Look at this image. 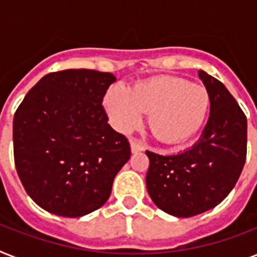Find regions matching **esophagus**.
Instances as JSON below:
<instances>
[{
	"label": "esophagus",
	"mask_w": 257,
	"mask_h": 257,
	"mask_svg": "<svg viewBox=\"0 0 257 257\" xmlns=\"http://www.w3.org/2000/svg\"><path fill=\"white\" fill-rule=\"evenodd\" d=\"M131 149H132L133 153H137V152H141V151H144L145 147L141 144V143H139L137 140L132 139V140H131Z\"/></svg>",
	"instance_id": "obj_1"
}]
</instances>
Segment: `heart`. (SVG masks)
I'll return each mask as SVG.
<instances>
[{
	"mask_svg": "<svg viewBox=\"0 0 257 257\" xmlns=\"http://www.w3.org/2000/svg\"><path fill=\"white\" fill-rule=\"evenodd\" d=\"M105 108L121 131L136 126L143 113L149 112L153 135L167 144H179L201 128L209 109V94L201 85L161 76L129 90L112 86L105 96Z\"/></svg>",
	"mask_w": 257,
	"mask_h": 257,
	"instance_id": "heart-1",
	"label": "heart"
}]
</instances>
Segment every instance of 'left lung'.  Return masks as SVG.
<instances>
[{
	"mask_svg": "<svg viewBox=\"0 0 257 257\" xmlns=\"http://www.w3.org/2000/svg\"><path fill=\"white\" fill-rule=\"evenodd\" d=\"M211 112L191 148L173 155L147 151V189L161 211L192 217L223 201L243 171L247 156V117L228 89L200 70Z\"/></svg>",
	"mask_w": 257,
	"mask_h": 257,
	"instance_id": "obj_1",
	"label": "left lung"
}]
</instances>
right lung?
I'll use <instances>...</instances> for the list:
<instances>
[{"instance_id": "obj_1", "label": "right lung", "mask_w": 257, "mask_h": 257, "mask_svg": "<svg viewBox=\"0 0 257 257\" xmlns=\"http://www.w3.org/2000/svg\"><path fill=\"white\" fill-rule=\"evenodd\" d=\"M112 73L66 69L44 76L13 120L14 163L26 193L42 209L81 217L102 207L131 157L128 139L102 108Z\"/></svg>"}]
</instances>
